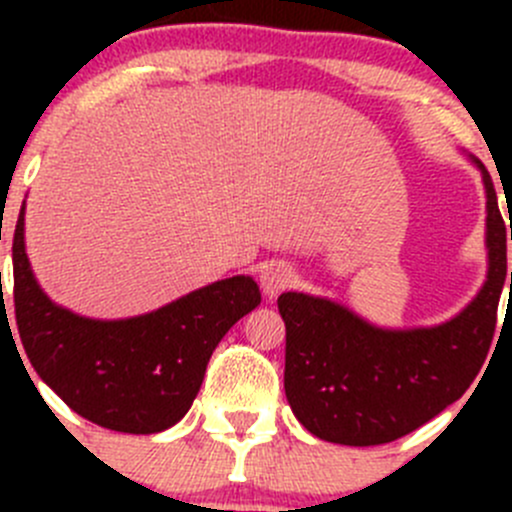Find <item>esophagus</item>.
<instances>
[{"label": "esophagus", "instance_id": "obj_1", "mask_svg": "<svg viewBox=\"0 0 512 512\" xmlns=\"http://www.w3.org/2000/svg\"><path fill=\"white\" fill-rule=\"evenodd\" d=\"M292 280L294 272L292 267L285 265V262H270V265H265V270L260 272V285L267 297H277L280 292H285V289L292 285Z\"/></svg>", "mask_w": 512, "mask_h": 512}]
</instances>
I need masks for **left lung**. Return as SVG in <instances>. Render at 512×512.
<instances>
[{"mask_svg": "<svg viewBox=\"0 0 512 512\" xmlns=\"http://www.w3.org/2000/svg\"><path fill=\"white\" fill-rule=\"evenodd\" d=\"M478 163V160H476ZM485 183L488 280L451 322L379 329L342 304L302 292L277 299L287 327L285 394L297 421L322 441L381 446L416 431L461 399L483 366L508 277V232L493 180Z\"/></svg>", "mask_w": 512, "mask_h": 512, "instance_id": "obj_1", "label": "left lung"}]
</instances>
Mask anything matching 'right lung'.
<instances>
[{
    "label": "right lung",
    "mask_w": 512,
    "mask_h": 512,
    "mask_svg": "<svg viewBox=\"0 0 512 512\" xmlns=\"http://www.w3.org/2000/svg\"><path fill=\"white\" fill-rule=\"evenodd\" d=\"M12 262L17 329L34 371L76 414L121 433H158L188 414L210 354L262 299L257 282L240 275L141 317H79L36 285L24 250V208Z\"/></svg>",
    "instance_id": "add662e5"
}]
</instances>
